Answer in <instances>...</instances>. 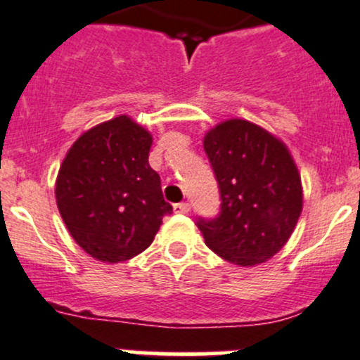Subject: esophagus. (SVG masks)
Masks as SVG:
<instances>
[{"instance_id": "esophagus-1", "label": "esophagus", "mask_w": 360, "mask_h": 360, "mask_svg": "<svg viewBox=\"0 0 360 360\" xmlns=\"http://www.w3.org/2000/svg\"><path fill=\"white\" fill-rule=\"evenodd\" d=\"M189 210H191V206H189V203H186V201H183V203H176L174 205V213L186 214V213H189Z\"/></svg>"}]
</instances>
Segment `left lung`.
Instances as JSON below:
<instances>
[{
    "label": "left lung",
    "mask_w": 360,
    "mask_h": 360,
    "mask_svg": "<svg viewBox=\"0 0 360 360\" xmlns=\"http://www.w3.org/2000/svg\"><path fill=\"white\" fill-rule=\"evenodd\" d=\"M220 188L217 218H198L205 243L235 266L266 262L283 249L303 210V188L288 147L262 127L232 118L205 135Z\"/></svg>",
    "instance_id": "8db88e82"
}]
</instances>
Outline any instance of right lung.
<instances>
[{
    "label": "right lung",
    "instance_id": "add662e5",
    "mask_svg": "<svg viewBox=\"0 0 360 360\" xmlns=\"http://www.w3.org/2000/svg\"><path fill=\"white\" fill-rule=\"evenodd\" d=\"M150 146L146 128L120 115L84 131L62 160L57 208L91 257L110 264L135 257L172 213L148 164Z\"/></svg>",
    "mask_w": 360,
    "mask_h": 360
}]
</instances>
